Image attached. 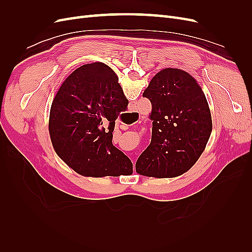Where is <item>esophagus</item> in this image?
I'll return each instance as SVG.
<instances>
[{
    "mask_svg": "<svg viewBox=\"0 0 252 252\" xmlns=\"http://www.w3.org/2000/svg\"><path fill=\"white\" fill-rule=\"evenodd\" d=\"M132 163H133V164H134V163H135V162H134V161H133V162H132Z\"/></svg>",
    "mask_w": 252,
    "mask_h": 252,
    "instance_id": "34e87169",
    "label": "esophagus"
}]
</instances>
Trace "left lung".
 Returning a JSON list of instances; mask_svg holds the SVG:
<instances>
[{"mask_svg": "<svg viewBox=\"0 0 252 252\" xmlns=\"http://www.w3.org/2000/svg\"><path fill=\"white\" fill-rule=\"evenodd\" d=\"M143 96L152 106V134L135 170L158 179L178 177L195 164L209 140L212 121L208 102L191 75L177 68L158 72Z\"/></svg>", "mask_w": 252, "mask_h": 252, "instance_id": "1", "label": "left lung"}]
</instances>
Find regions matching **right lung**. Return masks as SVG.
<instances>
[{"label":"right lung","instance_id":"right-lung-1","mask_svg":"<svg viewBox=\"0 0 252 252\" xmlns=\"http://www.w3.org/2000/svg\"><path fill=\"white\" fill-rule=\"evenodd\" d=\"M118 81L106 64H85L64 81L52 101L49 133L53 148L84 177L132 173L130 159L112 144L116 120L128 105Z\"/></svg>","mask_w":252,"mask_h":252}]
</instances>
